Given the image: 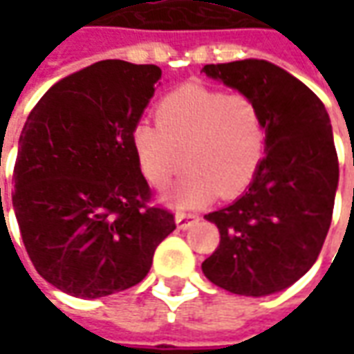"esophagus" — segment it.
<instances>
[{"label":"esophagus","mask_w":354,"mask_h":354,"mask_svg":"<svg viewBox=\"0 0 354 354\" xmlns=\"http://www.w3.org/2000/svg\"><path fill=\"white\" fill-rule=\"evenodd\" d=\"M197 220H199V216L192 214V212H176V223L180 230H187Z\"/></svg>","instance_id":"esophagus-1"}]
</instances>
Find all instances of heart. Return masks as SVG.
I'll use <instances>...</instances> for the list:
<instances>
[{
  "label": "heart",
  "instance_id": "1",
  "mask_svg": "<svg viewBox=\"0 0 354 354\" xmlns=\"http://www.w3.org/2000/svg\"><path fill=\"white\" fill-rule=\"evenodd\" d=\"M155 121H138L131 142L153 187H165L189 167L172 199L201 207L218 195L233 199L258 176L267 151V121L256 98L205 85H182L155 106Z\"/></svg>",
  "mask_w": 354,
  "mask_h": 354
}]
</instances>
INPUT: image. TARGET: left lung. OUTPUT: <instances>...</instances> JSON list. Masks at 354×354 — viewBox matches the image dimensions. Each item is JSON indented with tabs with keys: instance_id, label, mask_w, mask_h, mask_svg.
I'll return each mask as SVG.
<instances>
[{
	"instance_id": "1",
	"label": "left lung",
	"mask_w": 354,
	"mask_h": 354,
	"mask_svg": "<svg viewBox=\"0 0 354 354\" xmlns=\"http://www.w3.org/2000/svg\"><path fill=\"white\" fill-rule=\"evenodd\" d=\"M203 72L256 98L269 136L248 192L205 216L220 245L201 267L231 294L267 296L311 269L330 230L339 180L330 117L311 88L266 60L207 64Z\"/></svg>"
}]
</instances>
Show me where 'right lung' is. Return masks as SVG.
Returning <instances> with one entry per match:
<instances>
[{"label": "right lung", "mask_w": 354, "mask_h": 354, "mask_svg": "<svg viewBox=\"0 0 354 354\" xmlns=\"http://www.w3.org/2000/svg\"><path fill=\"white\" fill-rule=\"evenodd\" d=\"M161 68L102 60L55 83L30 111L12 170V207L35 271L75 297L138 284L176 230L153 207L131 132Z\"/></svg>", "instance_id": "1"}]
</instances>
